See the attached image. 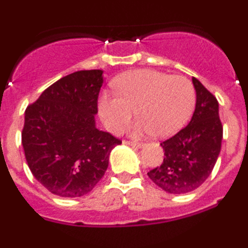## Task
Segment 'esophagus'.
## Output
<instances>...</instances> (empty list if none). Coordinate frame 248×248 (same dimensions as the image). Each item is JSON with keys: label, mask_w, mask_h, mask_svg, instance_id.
<instances>
[{"label": "esophagus", "mask_w": 248, "mask_h": 248, "mask_svg": "<svg viewBox=\"0 0 248 248\" xmlns=\"http://www.w3.org/2000/svg\"><path fill=\"white\" fill-rule=\"evenodd\" d=\"M124 144H126V145H130V146H133V148H137V149H141L144 146L143 143H135V141H124Z\"/></svg>", "instance_id": "34e87169"}]
</instances>
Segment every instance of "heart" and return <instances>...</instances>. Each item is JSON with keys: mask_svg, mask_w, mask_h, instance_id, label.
Wrapping results in <instances>:
<instances>
[{"mask_svg": "<svg viewBox=\"0 0 248 248\" xmlns=\"http://www.w3.org/2000/svg\"><path fill=\"white\" fill-rule=\"evenodd\" d=\"M115 94L103 93L98 111L105 126L119 134L137 110L133 137L153 134L157 139L175 135L185 126L195 107V89L187 78L155 69H134L117 77Z\"/></svg>", "mask_w": 248, "mask_h": 248, "instance_id": "heart-1", "label": "heart"}]
</instances>
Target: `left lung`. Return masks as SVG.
<instances>
[{"label": "left lung", "mask_w": 248, "mask_h": 248, "mask_svg": "<svg viewBox=\"0 0 248 248\" xmlns=\"http://www.w3.org/2000/svg\"><path fill=\"white\" fill-rule=\"evenodd\" d=\"M196 105L190 123L160 144L164 161L148 172L151 181L169 194H186L198 189L214 169L221 150L222 124L217 99L192 78Z\"/></svg>", "instance_id": "1"}]
</instances>
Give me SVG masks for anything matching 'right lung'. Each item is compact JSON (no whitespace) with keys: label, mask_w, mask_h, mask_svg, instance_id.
Here are the masks:
<instances>
[{"label":"right lung","mask_w":248,"mask_h":248,"mask_svg":"<svg viewBox=\"0 0 248 248\" xmlns=\"http://www.w3.org/2000/svg\"><path fill=\"white\" fill-rule=\"evenodd\" d=\"M102 69L78 71L49 85L25 111L22 146L28 168L48 191L79 198L104 176L119 139L95 124Z\"/></svg>","instance_id":"add662e5"}]
</instances>
